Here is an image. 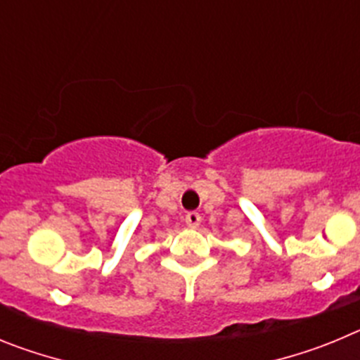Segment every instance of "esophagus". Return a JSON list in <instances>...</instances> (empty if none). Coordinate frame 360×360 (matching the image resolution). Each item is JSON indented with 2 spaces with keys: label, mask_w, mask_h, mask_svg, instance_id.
I'll return each instance as SVG.
<instances>
[{
  "label": "esophagus",
  "mask_w": 360,
  "mask_h": 360,
  "mask_svg": "<svg viewBox=\"0 0 360 360\" xmlns=\"http://www.w3.org/2000/svg\"><path fill=\"white\" fill-rule=\"evenodd\" d=\"M200 221H202V216L198 212H187L186 216V225L189 229H196L200 227Z\"/></svg>",
  "instance_id": "34e87169"
}]
</instances>
